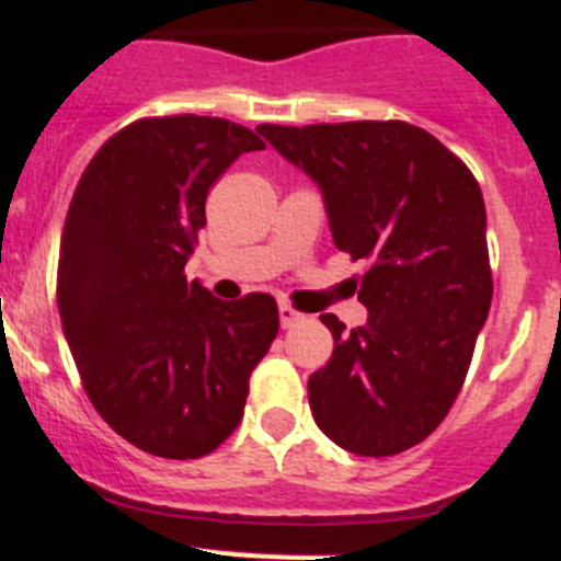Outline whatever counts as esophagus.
<instances>
[{
    "label": "esophagus",
    "mask_w": 561,
    "mask_h": 561,
    "mask_svg": "<svg viewBox=\"0 0 561 561\" xmlns=\"http://www.w3.org/2000/svg\"><path fill=\"white\" fill-rule=\"evenodd\" d=\"M301 312L296 310V307H290V305H279V321H282V327H285V330H290V327H296L301 321Z\"/></svg>",
    "instance_id": "obj_1"
}]
</instances>
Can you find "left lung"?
<instances>
[{
  "instance_id": "obj_1",
  "label": "left lung",
  "mask_w": 561,
  "mask_h": 561,
  "mask_svg": "<svg viewBox=\"0 0 561 561\" xmlns=\"http://www.w3.org/2000/svg\"><path fill=\"white\" fill-rule=\"evenodd\" d=\"M324 193L332 240L366 260L368 321L335 337L307 380L318 427L355 456L425 442L463 386L492 305L486 209L476 175L436 136L402 119L260 125Z\"/></svg>"
}]
</instances>
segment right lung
I'll use <instances>...</instances> for the list:
<instances>
[{
  "mask_svg": "<svg viewBox=\"0 0 561 561\" xmlns=\"http://www.w3.org/2000/svg\"><path fill=\"white\" fill-rule=\"evenodd\" d=\"M262 148L231 119L145 117L111 136L75 186L58 256L64 335L100 416L150 456L218 450L279 332L274 296L220 301L184 274L211 184Z\"/></svg>",
  "mask_w": 561,
  "mask_h": 561,
  "instance_id": "right-lung-1",
  "label": "right lung"
}]
</instances>
